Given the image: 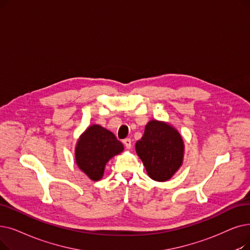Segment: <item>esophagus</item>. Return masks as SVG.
Instances as JSON below:
<instances>
[{"instance_id": "esophagus-1", "label": "esophagus", "mask_w": 250, "mask_h": 250, "mask_svg": "<svg viewBox=\"0 0 250 250\" xmlns=\"http://www.w3.org/2000/svg\"><path fill=\"white\" fill-rule=\"evenodd\" d=\"M124 144H125L126 149H131L132 148V140L131 139H125Z\"/></svg>"}]
</instances>
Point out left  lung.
<instances>
[{
	"label": "left lung",
	"mask_w": 250,
	"mask_h": 250,
	"mask_svg": "<svg viewBox=\"0 0 250 250\" xmlns=\"http://www.w3.org/2000/svg\"><path fill=\"white\" fill-rule=\"evenodd\" d=\"M136 152L148 176L154 181L166 182L183 164V138L169 124L153 119L146 125L143 137L136 143Z\"/></svg>",
	"instance_id": "8db88e82"
}]
</instances>
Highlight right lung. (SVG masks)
I'll list each match as a JSON object with an SVG mask.
<instances>
[{"label":"right lung","instance_id":"add662e5","mask_svg":"<svg viewBox=\"0 0 250 250\" xmlns=\"http://www.w3.org/2000/svg\"><path fill=\"white\" fill-rule=\"evenodd\" d=\"M123 151V143L113 133L99 125H92L78 141L75 162L92 181H98L103 177L107 162Z\"/></svg>","mask_w":250,"mask_h":250}]
</instances>
